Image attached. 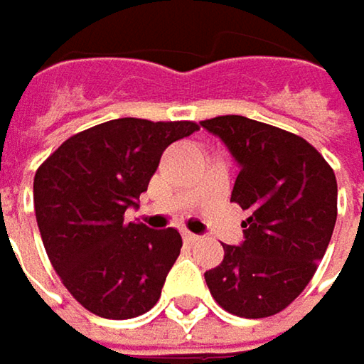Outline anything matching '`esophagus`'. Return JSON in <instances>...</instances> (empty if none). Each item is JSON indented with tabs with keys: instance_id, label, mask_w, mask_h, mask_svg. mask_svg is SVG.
I'll return each mask as SVG.
<instances>
[{
	"instance_id": "34e87169",
	"label": "esophagus",
	"mask_w": 364,
	"mask_h": 364,
	"mask_svg": "<svg viewBox=\"0 0 364 364\" xmlns=\"http://www.w3.org/2000/svg\"><path fill=\"white\" fill-rule=\"evenodd\" d=\"M182 238H184V242H188V245H193L196 240H200V236L198 234H193V232H188V230H184L182 232Z\"/></svg>"
}]
</instances>
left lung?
<instances>
[{"instance_id":"obj_1","label":"left lung","mask_w":364,"mask_h":364,"mask_svg":"<svg viewBox=\"0 0 364 364\" xmlns=\"http://www.w3.org/2000/svg\"><path fill=\"white\" fill-rule=\"evenodd\" d=\"M228 146L240 173L232 203L247 209L245 240L223 245L205 272L209 292L232 315L279 313L306 288L338 218V184L321 153L292 132L242 116L200 122Z\"/></svg>"}]
</instances>
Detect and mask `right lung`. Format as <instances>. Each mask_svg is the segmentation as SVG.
<instances>
[{
  "mask_svg": "<svg viewBox=\"0 0 364 364\" xmlns=\"http://www.w3.org/2000/svg\"><path fill=\"white\" fill-rule=\"evenodd\" d=\"M195 122L119 117L70 136L37 169L33 195L41 238L68 292L105 319H132L161 296L182 236L124 220L169 144Z\"/></svg>",
  "mask_w": 364,
  "mask_h": 364,
  "instance_id": "right-lung-1",
  "label": "right lung"
}]
</instances>
